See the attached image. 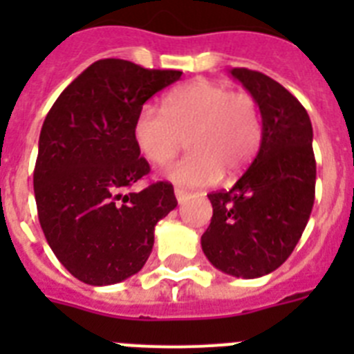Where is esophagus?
Instances as JSON below:
<instances>
[{
  "instance_id": "esophagus-1",
  "label": "esophagus",
  "mask_w": 354,
  "mask_h": 354,
  "mask_svg": "<svg viewBox=\"0 0 354 354\" xmlns=\"http://www.w3.org/2000/svg\"><path fill=\"white\" fill-rule=\"evenodd\" d=\"M175 198H177L179 204H184L189 198V192H186L184 187H175Z\"/></svg>"
}]
</instances>
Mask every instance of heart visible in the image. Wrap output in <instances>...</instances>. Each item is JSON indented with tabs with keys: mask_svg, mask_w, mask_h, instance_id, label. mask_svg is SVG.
<instances>
[{
	"mask_svg": "<svg viewBox=\"0 0 354 354\" xmlns=\"http://www.w3.org/2000/svg\"><path fill=\"white\" fill-rule=\"evenodd\" d=\"M134 143L152 165H167L184 145L192 152L171 162L165 177L186 186H205L232 177L257 154L262 118L255 97L225 84L196 80L170 92L162 109L143 106L134 118Z\"/></svg>",
	"mask_w": 354,
	"mask_h": 354,
	"instance_id": "heart-1",
	"label": "heart"
}]
</instances>
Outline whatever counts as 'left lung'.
<instances>
[{
  "mask_svg": "<svg viewBox=\"0 0 354 354\" xmlns=\"http://www.w3.org/2000/svg\"><path fill=\"white\" fill-rule=\"evenodd\" d=\"M257 101L261 149L228 192L209 193L211 225L202 250L216 270L259 278L283 264L305 230L315 196L310 117L301 102L262 72L232 68Z\"/></svg>",
  "mask_w": 354,
  "mask_h": 354,
  "instance_id": "8db88e82",
  "label": "left lung"
}]
</instances>
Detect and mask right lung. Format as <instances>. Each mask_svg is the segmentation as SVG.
<instances>
[{"label":"right lung","instance_id":"right-lung-1","mask_svg":"<svg viewBox=\"0 0 354 354\" xmlns=\"http://www.w3.org/2000/svg\"><path fill=\"white\" fill-rule=\"evenodd\" d=\"M180 74L99 60L44 120L33 171L39 221L56 259L81 282L111 286L138 273L154 246L156 223L177 207L165 180L138 193L124 189L150 171L134 143V118Z\"/></svg>","mask_w":354,"mask_h":354}]
</instances>
